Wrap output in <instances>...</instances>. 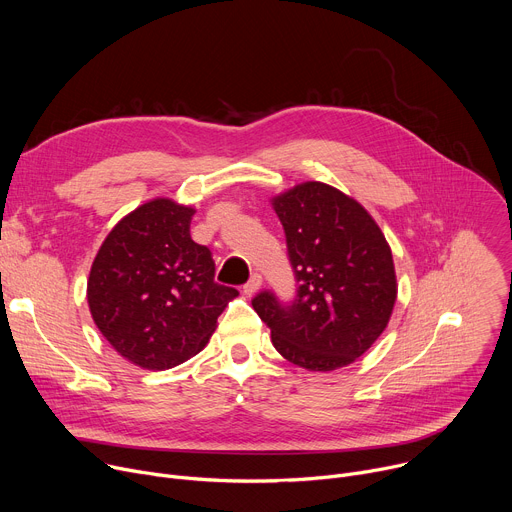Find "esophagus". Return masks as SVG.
<instances>
[{
	"instance_id": "34e87169",
	"label": "esophagus",
	"mask_w": 512,
	"mask_h": 512,
	"mask_svg": "<svg viewBox=\"0 0 512 512\" xmlns=\"http://www.w3.org/2000/svg\"><path fill=\"white\" fill-rule=\"evenodd\" d=\"M261 283H263V277H261L259 273H253V275H251V279L243 285V294H245V296H253V294H257L259 287H261Z\"/></svg>"
}]
</instances>
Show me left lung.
I'll return each mask as SVG.
<instances>
[{
    "mask_svg": "<svg viewBox=\"0 0 512 512\" xmlns=\"http://www.w3.org/2000/svg\"><path fill=\"white\" fill-rule=\"evenodd\" d=\"M271 204L298 291L291 304L261 291L253 308L289 362L322 373L346 367L375 344L393 314L391 247L373 216L328 184H298Z\"/></svg>",
    "mask_w": 512,
    "mask_h": 512,
    "instance_id": "8db88e82",
    "label": "left lung"
}]
</instances>
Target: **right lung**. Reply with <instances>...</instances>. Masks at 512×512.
I'll return each mask as SVG.
<instances>
[{"label":"right lung","mask_w":512,"mask_h":512,"mask_svg":"<svg viewBox=\"0 0 512 512\" xmlns=\"http://www.w3.org/2000/svg\"><path fill=\"white\" fill-rule=\"evenodd\" d=\"M192 206L154 198L123 216L87 281L91 316L129 362L166 371L198 354L239 296L214 281L208 247L190 237Z\"/></svg>","instance_id":"1"}]
</instances>
